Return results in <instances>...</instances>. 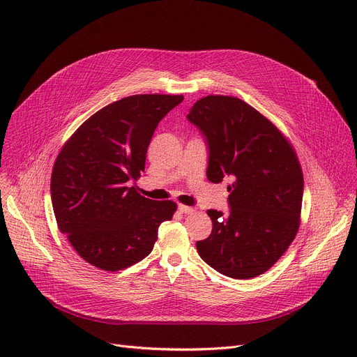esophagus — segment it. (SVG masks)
<instances>
[{"mask_svg": "<svg viewBox=\"0 0 357 357\" xmlns=\"http://www.w3.org/2000/svg\"><path fill=\"white\" fill-rule=\"evenodd\" d=\"M178 210H179L182 214H192V213L195 211L192 207H186V205H182V204L178 205Z\"/></svg>", "mask_w": 357, "mask_h": 357, "instance_id": "obj_1", "label": "esophagus"}]
</instances>
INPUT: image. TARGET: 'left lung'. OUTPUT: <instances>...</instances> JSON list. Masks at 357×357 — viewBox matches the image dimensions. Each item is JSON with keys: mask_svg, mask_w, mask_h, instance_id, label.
<instances>
[{"mask_svg": "<svg viewBox=\"0 0 357 357\" xmlns=\"http://www.w3.org/2000/svg\"><path fill=\"white\" fill-rule=\"evenodd\" d=\"M186 119L207 143L208 181L231 178L230 210L207 211L213 231L197 241L198 255L233 279L261 275L299 227L304 178L294 149L266 117L234 97H204Z\"/></svg>", "mask_w": 357, "mask_h": 357, "instance_id": "obj_1", "label": "left lung"}]
</instances>
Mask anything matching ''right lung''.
I'll use <instances>...</instances> for the list:
<instances>
[{
    "label": "right lung",
    "mask_w": 357,
    "mask_h": 357,
    "mask_svg": "<svg viewBox=\"0 0 357 357\" xmlns=\"http://www.w3.org/2000/svg\"><path fill=\"white\" fill-rule=\"evenodd\" d=\"M182 96L143 93L119 100L91 116L54 162L50 195L58 227L92 266L117 272L153 250L159 226L176 204L136 192L159 121Z\"/></svg>",
    "instance_id": "add662e5"
}]
</instances>
